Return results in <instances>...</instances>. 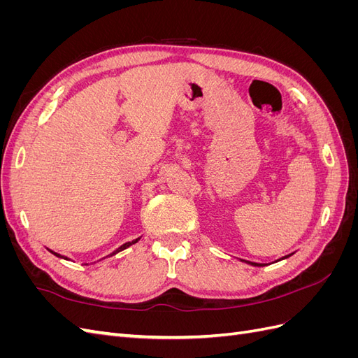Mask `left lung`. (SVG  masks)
<instances>
[{
  "mask_svg": "<svg viewBox=\"0 0 358 358\" xmlns=\"http://www.w3.org/2000/svg\"><path fill=\"white\" fill-rule=\"evenodd\" d=\"M284 258H287V257H284ZM246 263H249V264H252V266H264V264H259V263H251V262H246Z\"/></svg>",
  "mask_w": 358,
  "mask_h": 358,
  "instance_id": "8db88e82",
  "label": "left lung"
}]
</instances>
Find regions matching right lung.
Returning <instances> with one entry per match:
<instances>
[{"instance_id": "1", "label": "right lung", "mask_w": 358, "mask_h": 358, "mask_svg": "<svg viewBox=\"0 0 358 358\" xmlns=\"http://www.w3.org/2000/svg\"><path fill=\"white\" fill-rule=\"evenodd\" d=\"M140 241V237H138V239H136V241H133V242H127V243H124L122 246H119L117 249H116V251H113L109 257H112V255H115V254H117V252H121V251H124V249H127L128 246H131V245H134V243H137ZM53 255H57V257H59V258H64V259H69V258H66V257H64V255H59V254H57V252H53V251H50Z\"/></svg>"}]
</instances>
